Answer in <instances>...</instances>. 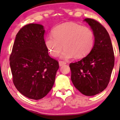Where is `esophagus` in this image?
I'll return each mask as SVG.
<instances>
[{"label":"esophagus","instance_id":"obj_1","mask_svg":"<svg viewBox=\"0 0 120 120\" xmlns=\"http://www.w3.org/2000/svg\"><path fill=\"white\" fill-rule=\"evenodd\" d=\"M59 66H60V67H61V66L64 65H65L67 64V63L63 61H59Z\"/></svg>","mask_w":120,"mask_h":120}]
</instances>
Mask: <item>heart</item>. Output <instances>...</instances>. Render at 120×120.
I'll list each match as a JSON object with an SVG mask.
<instances>
[{
    "label": "heart",
    "mask_w": 120,
    "mask_h": 120,
    "mask_svg": "<svg viewBox=\"0 0 120 120\" xmlns=\"http://www.w3.org/2000/svg\"><path fill=\"white\" fill-rule=\"evenodd\" d=\"M51 34L45 38V45L54 57L59 56L63 47L64 49L61 56L63 59H69L74 56L77 59L83 58L91 51L94 46L93 30L73 22L57 25L52 30Z\"/></svg>",
    "instance_id": "heart-1"
}]
</instances>
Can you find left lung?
Wrapping results in <instances>:
<instances>
[{"mask_svg": "<svg viewBox=\"0 0 120 120\" xmlns=\"http://www.w3.org/2000/svg\"><path fill=\"white\" fill-rule=\"evenodd\" d=\"M93 31L94 46L87 56L69 65L71 80L82 94L94 96L105 90L115 64V56L108 31L99 22L85 19Z\"/></svg>", "mask_w": 120, "mask_h": 120, "instance_id": "1", "label": "left lung"}]
</instances>
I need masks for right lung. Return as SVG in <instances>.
<instances>
[{
  "label": "right lung",
  "mask_w": 120,
  "mask_h": 120,
  "mask_svg": "<svg viewBox=\"0 0 120 120\" xmlns=\"http://www.w3.org/2000/svg\"><path fill=\"white\" fill-rule=\"evenodd\" d=\"M43 26L30 24L19 30L11 54L10 67L15 87L23 95L39 100L50 91L59 68L45 45Z\"/></svg>",
  "instance_id": "obj_1"
}]
</instances>
